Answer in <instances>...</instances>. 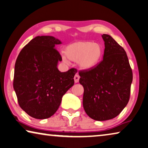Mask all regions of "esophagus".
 Segmentation results:
<instances>
[{"label":"esophagus","mask_w":148,"mask_h":148,"mask_svg":"<svg viewBox=\"0 0 148 148\" xmlns=\"http://www.w3.org/2000/svg\"><path fill=\"white\" fill-rule=\"evenodd\" d=\"M74 82L75 83H78L79 82V76H78V74H76L74 77Z\"/></svg>","instance_id":"34e87169"}]
</instances>
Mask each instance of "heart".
Segmentation results:
<instances>
[{"instance_id":"heart-1","label":"heart","mask_w":148,"mask_h":148,"mask_svg":"<svg viewBox=\"0 0 148 148\" xmlns=\"http://www.w3.org/2000/svg\"><path fill=\"white\" fill-rule=\"evenodd\" d=\"M65 55L62 60L68 62V58L72 61L78 60L79 66L88 70L95 67L99 62L103 55L102 45L96 42L77 41L64 48Z\"/></svg>"}]
</instances>
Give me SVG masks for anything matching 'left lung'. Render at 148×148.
Here are the masks:
<instances>
[{
	"label": "left lung",
	"instance_id": "8db88e82",
	"mask_svg": "<svg viewBox=\"0 0 148 148\" xmlns=\"http://www.w3.org/2000/svg\"><path fill=\"white\" fill-rule=\"evenodd\" d=\"M103 60L92 69L79 72L84 89L83 106L93 120H110L118 116L128 104L132 71L126 51L107 34Z\"/></svg>",
	"mask_w": 148,
	"mask_h": 148
}]
</instances>
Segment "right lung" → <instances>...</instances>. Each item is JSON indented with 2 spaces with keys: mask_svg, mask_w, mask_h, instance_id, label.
Here are the masks:
<instances>
[{
  "mask_svg": "<svg viewBox=\"0 0 148 148\" xmlns=\"http://www.w3.org/2000/svg\"><path fill=\"white\" fill-rule=\"evenodd\" d=\"M61 41L53 36L32 39L16 59L13 86L20 107L37 119L51 117L59 107L62 96L74 85L77 70L61 72L62 57L55 49Z\"/></svg>",
  "mask_w": 148,
  "mask_h": 148,
  "instance_id": "1",
  "label": "right lung"
}]
</instances>
